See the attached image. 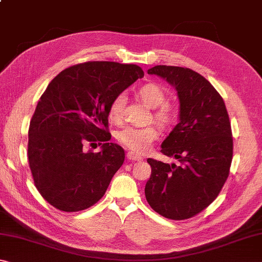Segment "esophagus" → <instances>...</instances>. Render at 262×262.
<instances>
[{
	"label": "esophagus",
	"mask_w": 262,
	"mask_h": 262,
	"mask_svg": "<svg viewBox=\"0 0 262 262\" xmlns=\"http://www.w3.org/2000/svg\"><path fill=\"white\" fill-rule=\"evenodd\" d=\"M127 158L129 159V161H135V162H140V161H142V158L140 155H136L135 152H133V151H128L127 152Z\"/></svg>",
	"instance_id": "obj_1"
}]
</instances>
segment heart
Listing matches in <instances>:
<instances>
[{
  "label": "heart",
  "instance_id": "heart-1",
  "mask_svg": "<svg viewBox=\"0 0 262 262\" xmlns=\"http://www.w3.org/2000/svg\"><path fill=\"white\" fill-rule=\"evenodd\" d=\"M139 96L144 104L149 107H158L159 104L165 100V92L163 89L155 83H149L141 86L139 90ZM126 105V95L120 92L114 97L110 104L108 117L112 121L121 120L123 108ZM155 118L162 125L166 126L173 120V112L170 106L162 105L155 112ZM159 132L156 126H125L118 133V140L134 152L143 154L151 148L155 141L158 139Z\"/></svg>",
  "mask_w": 262,
  "mask_h": 262
}]
</instances>
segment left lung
<instances>
[{
	"instance_id": "8db88e82",
	"label": "left lung",
	"mask_w": 262,
	"mask_h": 262,
	"mask_svg": "<svg viewBox=\"0 0 262 262\" xmlns=\"http://www.w3.org/2000/svg\"><path fill=\"white\" fill-rule=\"evenodd\" d=\"M148 74L166 79L178 94L179 123L163 141L161 152L179 164L148 158L151 176L145 198L159 215L187 220L215 200L229 177L233 150L229 114L216 89L194 70L155 66Z\"/></svg>"
}]
</instances>
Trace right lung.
I'll use <instances>...</instances> for the list:
<instances>
[{"label":"right lung","instance_id":"1","mask_svg":"<svg viewBox=\"0 0 262 262\" xmlns=\"http://www.w3.org/2000/svg\"><path fill=\"white\" fill-rule=\"evenodd\" d=\"M143 76L136 64L90 61L48 84L30 122L28 158L35 187L56 209L84 210L104 196L125 161V150L108 142L110 104ZM97 143L99 153L85 151Z\"/></svg>","mask_w":262,"mask_h":262}]
</instances>
